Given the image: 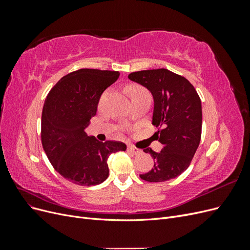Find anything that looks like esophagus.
Masks as SVG:
<instances>
[{"label":"esophagus","mask_w":250,"mask_h":250,"mask_svg":"<svg viewBox=\"0 0 250 250\" xmlns=\"http://www.w3.org/2000/svg\"><path fill=\"white\" fill-rule=\"evenodd\" d=\"M128 151H130V152L133 153L134 155H139V154L142 153V150L135 148L133 146H128Z\"/></svg>","instance_id":"obj_1"}]
</instances>
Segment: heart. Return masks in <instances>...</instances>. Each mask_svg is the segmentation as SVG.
Segmentation results:
<instances>
[{"mask_svg":"<svg viewBox=\"0 0 250 250\" xmlns=\"http://www.w3.org/2000/svg\"><path fill=\"white\" fill-rule=\"evenodd\" d=\"M128 93H129V95H130L131 100L134 99V98H137V97H140V96L148 94L147 89L144 88L143 86H140V85H129V86H128ZM105 96H106V94H104L102 96V98H101V100H100L101 104H102V102L104 100Z\"/></svg>","mask_w":250,"mask_h":250,"instance_id":"1","label":"heart"}]
</instances>
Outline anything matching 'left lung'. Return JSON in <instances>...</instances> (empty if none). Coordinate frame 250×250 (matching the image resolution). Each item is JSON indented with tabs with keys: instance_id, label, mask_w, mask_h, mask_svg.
I'll return each instance as SVG.
<instances>
[{
	"instance_id": "8db88e82",
	"label": "left lung",
	"mask_w": 250,
	"mask_h": 250,
	"mask_svg": "<svg viewBox=\"0 0 250 250\" xmlns=\"http://www.w3.org/2000/svg\"><path fill=\"white\" fill-rule=\"evenodd\" d=\"M128 78L152 95V124L162 127L154 135L164 147L160 152L144 149V152L153 157L154 166L140 177L150 183L175 178L188 169L199 146L202 127L200 98L190 81L167 69L134 72Z\"/></svg>"
}]
</instances>
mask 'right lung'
I'll return each instance as SVG.
<instances>
[{
	"instance_id": "obj_1",
	"label": "right lung",
	"mask_w": 250,
	"mask_h": 250,
	"mask_svg": "<svg viewBox=\"0 0 250 250\" xmlns=\"http://www.w3.org/2000/svg\"><path fill=\"white\" fill-rule=\"evenodd\" d=\"M119 75L116 71H75L60 79L44 101L42 148L54 169L73 184L100 185L108 177V156L126 150L124 143H102L85 132L101 95Z\"/></svg>"
}]
</instances>
